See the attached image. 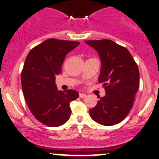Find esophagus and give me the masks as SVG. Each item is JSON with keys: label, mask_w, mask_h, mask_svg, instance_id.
Here are the masks:
<instances>
[{"label": "esophagus", "mask_w": 159, "mask_h": 159, "mask_svg": "<svg viewBox=\"0 0 159 159\" xmlns=\"http://www.w3.org/2000/svg\"><path fill=\"white\" fill-rule=\"evenodd\" d=\"M79 97L80 98H84V97H86V94H84V93H79Z\"/></svg>", "instance_id": "esophagus-1"}]
</instances>
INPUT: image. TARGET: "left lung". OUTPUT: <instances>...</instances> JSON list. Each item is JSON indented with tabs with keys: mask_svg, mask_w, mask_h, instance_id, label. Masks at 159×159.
Masks as SVG:
<instances>
[{
	"mask_svg": "<svg viewBox=\"0 0 159 159\" xmlns=\"http://www.w3.org/2000/svg\"><path fill=\"white\" fill-rule=\"evenodd\" d=\"M101 59L98 82L105 95L89 111L90 117L103 125H113L125 119L133 106L138 90V67L127 48L109 39L88 40Z\"/></svg>",
	"mask_w": 159,
	"mask_h": 159,
	"instance_id": "left-lung-1",
	"label": "left lung"
}]
</instances>
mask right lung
<instances>
[{
    "mask_svg": "<svg viewBox=\"0 0 159 159\" xmlns=\"http://www.w3.org/2000/svg\"><path fill=\"white\" fill-rule=\"evenodd\" d=\"M78 42L49 39L27 54L21 72V87L32 114L40 123L57 127L70 117V102L79 96L76 90H57V75L61 73L65 56Z\"/></svg>",
    "mask_w": 159,
    "mask_h": 159,
    "instance_id": "1",
    "label": "right lung"
}]
</instances>
